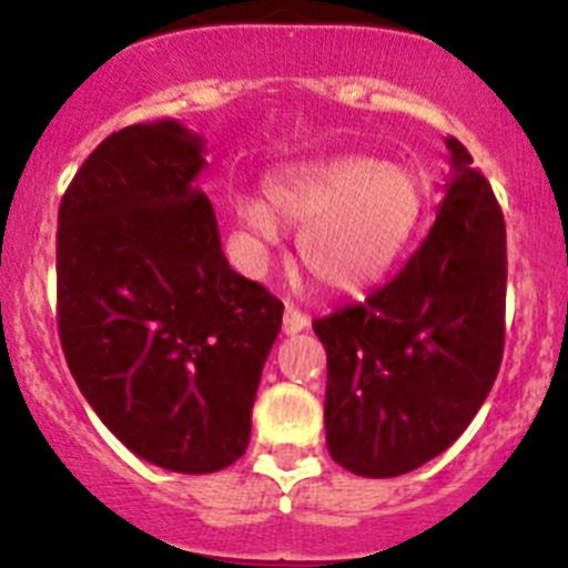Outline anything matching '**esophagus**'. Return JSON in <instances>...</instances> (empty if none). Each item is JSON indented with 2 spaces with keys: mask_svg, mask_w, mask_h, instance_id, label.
<instances>
[{
  "mask_svg": "<svg viewBox=\"0 0 568 568\" xmlns=\"http://www.w3.org/2000/svg\"><path fill=\"white\" fill-rule=\"evenodd\" d=\"M281 327H284V333L287 335H295V333H301V329L310 327V318L301 313L298 307H290L287 304V310H284V324H281Z\"/></svg>",
  "mask_w": 568,
  "mask_h": 568,
  "instance_id": "34e87169",
  "label": "esophagus"
}]
</instances>
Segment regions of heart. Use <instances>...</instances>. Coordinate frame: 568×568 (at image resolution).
<instances>
[{
  "mask_svg": "<svg viewBox=\"0 0 568 568\" xmlns=\"http://www.w3.org/2000/svg\"><path fill=\"white\" fill-rule=\"evenodd\" d=\"M420 175L373 155H338L281 170L261 199L235 204L253 253L278 244V224L298 233V261L333 293L373 284L393 267L424 215Z\"/></svg>",
  "mask_w": 568,
  "mask_h": 568,
  "instance_id": "b5f03b06",
  "label": "heart"
}]
</instances>
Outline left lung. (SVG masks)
I'll use <instances>...</instances> for the list:
<instances>
[{
  "instance_id": "left-lung-1",
  "label": "left lung",
  "mask_w": 568,
  "mask_h": 568,
  "mask_svg": "<svg viewBox=\"0 0 568 568\" xmlns=\"http://www.w3.org/2000/svg\"><path fill=\"white\" fill-rule=\"evenodd\" d=\"M446 148L438 215L404 270L313 324L327 349V449L364 478L406 475L449 449L504 358V213L469 150Z\"/></svg>"
}]
</instances>
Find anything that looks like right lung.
<instances>
[{
	"label": "right lung",
	"mask_w": 568,
	"mask_h": 568,
	"mask_svg": "<svg viewBox=\"0 0 568 568\" xmlns=\"http://www.w3.org/2000/svg\"><path fill=\"white\" fill-rule=\"evenodd\" d=\"M204 168V139L182 122L130 124L73 175L57 230L70 373L130 453L182 475L244 455L284 313L230 267L195 187Z\"/></svg>",
	"instance_id": "obj_1"
}]
</instances>
